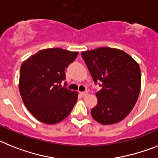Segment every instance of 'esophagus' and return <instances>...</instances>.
Instances as JSON below:
<instances>
[{
	"label": "esophagus",
	"instance_id": "1",
	"mask_svg": "<svg viewBox=\"0 0 158 158\" xmlns=\"http://www.w3.org/2000/svg\"><path fill=\"white\" fill-rule=\"evenodd\" d=\"M87 94H88V92H87V91H82V92H80V95L83 96V97L87 96Z\"/></svg>",
	"mask_w": 158,
	"mask_h": 158
}]
</instances>
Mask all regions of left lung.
<instances>
[{
	"label": "left lung",
	"mask_w": 158,
	"mask_h": 158,
	"mask_svg": "<svg viewBox=\"0 0 158 158\" xmlns=\"http://www.w3.org/2000/svg\"><path fill=\"white\" fill-rule=\"evenodd\" d=\"M81 54L94 83L102 82V89L95 94L98 103L91 109V116L102 125L119 123L138 101L141 90L139 65L124 51L107 47Z\"/></svg>",
	"instance_id": "left-lung-1"
}]
</instances>
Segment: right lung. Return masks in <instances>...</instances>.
Wrapping results in <instances>:
<instances>
[{
	"instance_id": "right-lung-1",
	"label": "right lung",
	"mask_w": 158,
	"mask_h": 158,
	"mask_svg": "<svg viewBox=\"0 0 158 158\" xmlns=\"http://www.w3.org/2000/svg\"><path fill=\"white\" fill-rule=\"evenodd\" d=\"M79 52L62 48L39 51L21 64L19 90L26 108L40 122L56 124L68 117L78 92L62 87L65 69Z\"/></svg>"
}]
</instances>
